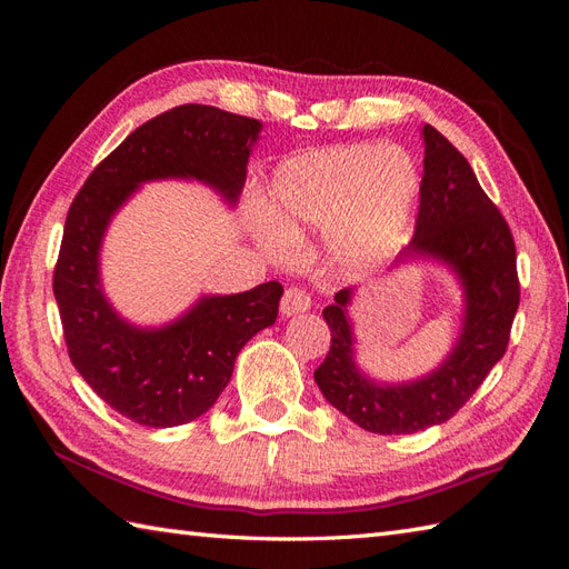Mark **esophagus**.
<instances>
[{
    "label": "esophagus",
    "mask_w": 569,
    "mask_h": 569,
    "mask_svg": "<svg viewBox=\"0 0 569 569\" xmlns=\"http://www.w3.org/2000/svg\"><path fill=\"white\" fill-rule=\"evenodd\" d=\"M308 308H311V297H308L303 289L289 287V289L284 291L282 303H280L282 316H287V318H289V316H299V313H306Z\"/></svg>",
    "instance_id": "34e87169"
}]
</instances>
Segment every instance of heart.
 Listing matches in <instances>:
<instances>
[{"label": "heart", "mask_w": 569, "mask_h": 569, "mask_svg": "<svg viewBox=\"0 0 569 569\" xmlns=\"http://www.w3.org/2000/svg\"><path fill=\"white\" fill-rule=\"evenodd\" d=\"M274 220L258 237L282 256L303 228H327V247L349 270L387 263L403 247L420 173L401 147L343 144L284 161L270 182Z\"/></svg>", "instance_id": "1"}]
</instances>
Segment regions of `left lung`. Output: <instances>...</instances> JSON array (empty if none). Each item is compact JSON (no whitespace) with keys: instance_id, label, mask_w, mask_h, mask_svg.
<instances>
[{"instance_id":"obj_1","label":"left lung","mask_w":569,"mask_h":569,"mask_svg":"<svg viewBox=\"0 0 569 569\" xmlns=\"http://www.w3.org/2000/svg\"><path fill=\"white\" fill-rule=\"evenodd\" d=\"M425 173L418 228L396 258L439 263L449 270L462 297L460 327L441 363L416 380L382 382L358 363L351 320L353 287L335 295L322 311L332 330L330 353L313 372L330 406L375 435L422 432L456 416L503 358L520 306L515 242L508 222L479 187L468 159L432 126L422 128Z\"/></svg>"}]
</instances>
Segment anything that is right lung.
I'll return each instance as SVG.
<instances>
[{
    "instance_id": "right-lung-1",
    "label": "right lung",
    "mask_w": 569,
    "mask_h": 569,
    "mask_svg": "<svg viewBox=\"0 0 569 569\" xmlns=\"http://www.w3.org/2000/svg\"><path fill=\"white\" fill-rule=\"evenodd\" d=\"M263 123L184 104L130 132L101 161L66 216L54 297L68 356L120 416L144 427L201 418L228 387L244 343L278 318L280 282L239 295H203L159 327L120 316L101 284V244L116 213L147 182L194 180L234 209Z\"/></svg>"
}]
</instances>
